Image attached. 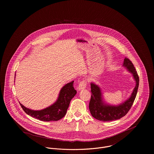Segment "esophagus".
I'll list each match as a JSON object with an SVG mask.
<instances>
[{
	"label": "esophagus",
	"instance_id": "obj_1",
	"mask_svg": "<svg viewBox=\"0 0 154 154\" xmlns=\"http://www.w3.org/2000/svg\"><path fill=\"white\" fill-rule=\"evenodd\" d=\"M86 82L85 80L81 81L79 82V84L78 85V87H77V89L80 91V90H83L86 87Z\"/></svg>",
	"mask_w": 154,
	"mask_h": 154
}]
</instances>
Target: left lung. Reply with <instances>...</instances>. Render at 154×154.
<instances>
[{"mask_svg": "<svg viewBox=\"0 0 154 154\" xmlns=\"http://www.w3.org/2000/svg\"><path fill=\"white\" fill-rule=\"evenodd\" d=\"M123 66L125 67L133 75L136 85L130 97L122 103L118 105L105 103L102 99L100 87L94 83H91V97L89 103V109L93 117L99 121H111L119 119L128 112L134 103L138 89L139 77L133 63L127 58H125L124 60Z\"/></svg>", "mask_w": 154, "mask_h": 154, "instance_id": "8db88e82", "label": "left lung"}]
</instances>
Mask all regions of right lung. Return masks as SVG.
<instances>
[{"mask_svg": "<svg viewBox=\"0 0 154 154\" xmlns=\"http://www.w3.org/2000/svg\"><path fill=\"white\" fill-rule=\"evenodd\" d=\"M73 84L74 81L66 84L61 89L57 101L41 110H33L26 108L20 102L19 103L23 110L34 118L47 122L58 121L66 114L70 102L77 93Z\"/></svg>", "mask_w": 154, "mask_h": 154, "instance_id": "right-lung-1", "label": "right lung"}]
</instances>
